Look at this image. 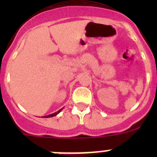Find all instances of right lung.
Instances as JSON below:
<instances>
[{"mask_svg":"<svg viewBox=\"0 0 157 157\" xmlns=\"http://www.w3.org/2000/svg\"><path fill=\"white\" fill-rule=\"evenodd\" d=\"M63 109H59V111H57V112H54V113H52V114H50V115H48V116H44V118H50V117H53V116H56V115L57 114H59V112H61L62 110H63ZM43 117V116H42Z\"/></svg>","mask_w":157,"mask_h":157,"instance_id":"right-lung-1","label":"right lung"}]
</instances>
